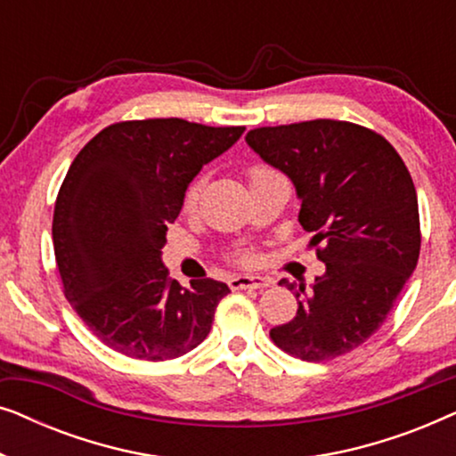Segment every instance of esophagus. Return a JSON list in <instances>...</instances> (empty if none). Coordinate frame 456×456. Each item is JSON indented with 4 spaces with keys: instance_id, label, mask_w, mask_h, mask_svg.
<instances>
[{
    "instance_id": "34e87169",
    "label": "esophagus",
    "mask_w": 456,
    "mask_h": 456,
    "mask_svg": "<svg viewBox=\"0 0 456 456\" xmlns=\"http://www.w3.org/2000/svg\"><path fill=\"white\" fill-rule=\"evenodd\" d=\"M228 286L232 290H247V289H267L270 280L261 276H236L228 280Z\"/></svg>"
}]
</instances>
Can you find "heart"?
Instances as JSON below:
<instances>
[{"instance_id":"1","label":"heart","mask_w":456,"mask_h":456,"mask_svg":"<svg viewBox=\"0 0 456 456\" xmlns=\"http://www.w3.org/2000/svg\"><path fill=\"white\" fill-rule=\"evenodd\" d=\"M272 170H267L264 166H253L248 167V183H253V180H257L261 176H265V174H270ZM201 189H203V178H195L191 180L189 186H186L184 192H183V203H180V208H183L184 214H192V211L197 209V203H199V197H201ZM232 257L234 264L239 265H245V267H251L257 264V253L253 251V248L248 247H242V248H236L232 251Z\"/></svg>"}]
</instances>
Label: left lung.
Segmentation results:
<instances>
[{
  "label": "left lung",
  "mask_w": 456,
  "mask_h": 456,
  "mask_svg": "<svg viewBox=\"0 0 456 456\" xmlns=\"http://www.w3.org/2000/svg\"><path fill=\"white\" fill-rule=\"evenodd\" d=\"M247 142L295 183L298 222L326 264L311 290L280 282L298 309L270 338L303 361L342 357L378 332L419 259L413 178L382 134L345 120L253 128Z\"/></svg>",
  "instance_id": "1"
}]
</instances>
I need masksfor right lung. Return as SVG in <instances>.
I'll return each instance as SVG.
<instances>
[{
	"label": "right lung",
	"instance_id": "obj_1",
	"mask_svg": "<svg viewBox=\"0 0 456 456\" xmlns=\"http://www.w3.org/2000/svg\"><path fill=\"white\" fill-rule=\"evenodd\" d=\"M245 133L183 118L105 126L74 158L53 209L61 289L85 326L141 361L183 357L208 338L224 282L183 289L161 264L167 224L199 170Z\"/></svg>",
	"mask_w": 456,
	"mask_h": 456
}]
</instances>
